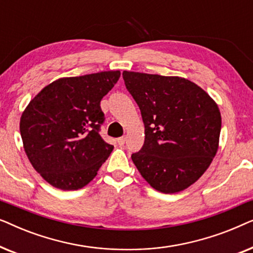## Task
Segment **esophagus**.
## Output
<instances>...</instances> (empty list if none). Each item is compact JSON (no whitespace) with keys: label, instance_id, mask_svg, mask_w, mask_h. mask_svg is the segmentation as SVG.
Returning <instances> with one entry per match:
<instances>
[{"label":"esophagus","instance_id":"34e87169","mask_svg":"<svg viewBox=\"0 0 253 253\" xmlns=\"http://www.w3.org/2000/svg\"><path fill=\"white\" fill-rule=\"evenodd\" d=\"M117 144H119L120 146H123V145L126 144V137H120V138H117Z\"/></svg>","mask_w":253,"mask_h":253}]
</instances>
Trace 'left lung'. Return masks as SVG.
<instances>
[{"instance_id":"8db88e82","label":"left lung","mask_w":253,"mask_h":253,"mask_svg":"<svg viewBox=\"0 0 253 253\" xmlns=\"http://www.w3.org/2000/svg\"><path fill=\"white\" fill-rule=\"evenodd\" d=\"M145 126L143 147L131 159L152 188L175 193L193 184L215 157L221 114L213 99L181 77L123 71Z\"/></svg>"}]
</instances>
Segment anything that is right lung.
Here are the masks:
<instances>
[{
    "label": "right lung",
    "instance_id": "obj_1",
    "mask_svg": "<svg viewBox=\"0 0 253 253\" xmlns=\"http://www.w3.org/2000/svg\"><path fill=\"white\" fill-rule=\"evenodd\" d=\"M120 71L57 79L41 89L24 110L20 136L33 168L50 185L78 190L88 184L114 146L100 136L103 96Z\"/></svg>",
    "mask_w": 253,
    "mask_h": 253
}]
</instances>
